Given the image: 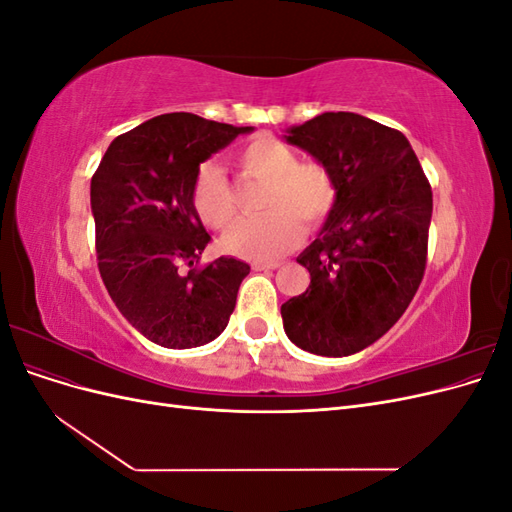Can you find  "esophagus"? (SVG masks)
Masks as SVG:
<instances>
[{
    "instance_id": "34e87169",
    "label": "esophagus",
    "mask_w": 512,
    "mask_h": 512,
    "mask_svg": "<svg viewBox=\"0 0 512 512\" xmlns=\"http://www.w3.org/2000/svg\"><path fill=\"white\" fill-rule=\"evenodd\" d=\"M277 267H282V262L269 260V262H254V265H252L254 271H269V269H277Z\"/></svg>"
}]
</instances>
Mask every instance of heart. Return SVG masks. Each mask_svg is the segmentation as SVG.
Wrapping results in <instances>:
<instances>
[{"instance_id": "heart-1", "label": "heart", "mask_w": 512, "mask_h": 512, "mask_svg": "<svg viewBox=\"0 0 512 512\" xmlns=\"http://www.w3.org/2000/svg\"><path fill=\"white\" fill-rule=\"evenodd\" d=\"M241 173L265 181L262 209L256 218L239 220L222 247L252 260H271L299 241L303 224L318 228L335 207L337 185L331 170L320 162H299L290 145L271 134H260L235 153ZM194 207L209 228H226L237 215V200L218 166L205 164L194 183Z\"/></svg>"}]
</instances>
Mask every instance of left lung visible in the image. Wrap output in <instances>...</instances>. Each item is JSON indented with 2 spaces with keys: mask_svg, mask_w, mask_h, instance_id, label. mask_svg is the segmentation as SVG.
Listing matches in <instances>:
<instances>
[{
  "mask_svg": "<svg viewBox=\"0 0 512 512\" xmlns=\"http://www.w3.org/2000/svg\"><path fill=\"white\" fill-rule=\"evenodd\" d=\"M286 141L331 170L335 207L297 258L312 282L282 305L292 344L320 356L371 346L421 286L433 211L431 185L408 138L356 113H322Z\"/></svg>",
  "mask_w": 512,
  "mask_h": 512,
  "instance_id": "left-lung-1",
  "label": "left lung"
}]
</instances>
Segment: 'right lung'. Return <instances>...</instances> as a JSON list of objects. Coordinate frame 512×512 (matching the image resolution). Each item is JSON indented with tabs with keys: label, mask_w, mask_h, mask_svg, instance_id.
<instances>
[{
	"label": "right lung",
	"mask_w": 512,
	"mask_h": 512,
	"mask_svg": "<svg viewBox=\"0 0 512 512\" xmlns=\"http://www.w3.org/2000/svg\"><path fill=\"white\" fill-rule=\"evenodd\" d=\"M252 130L192 113L153 117L117 136L91 177L102 282L153 344L196 348L226 329L250 265L220 256L198 267L211 237L194 183L200 162Z\"/></svg>",
	"instance_id": "add662e5"
}]
</instances>
